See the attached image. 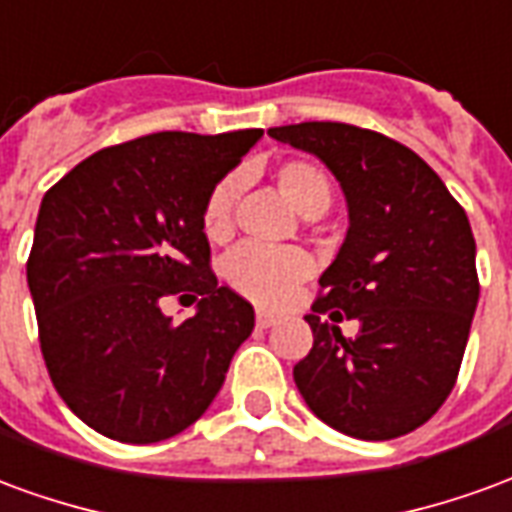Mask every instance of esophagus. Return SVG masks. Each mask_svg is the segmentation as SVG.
<instances>
[{"label":"esophagus","instance_id":"esophagus-1","mask_svg":"<svg viewBox=\"0 0 512 512\" xmlns=\"http://www.w3.org/2000/svg\"><path fill=\"white\" fill-rule=\"evenodd\" d=\"M255 321L260 329H268V326H274V323L279 321V315H274V312H268V310H257Z\"/></svg>","mask_w":512,"mask_h":512}]
</instances>
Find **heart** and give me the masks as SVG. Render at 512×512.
I'll use <instances>...</instances> for the list:
<instances>
[{
    "label": "heart",
    "mask_w": 512,
    "mask_h": 512,
    "mask_svg": "<svg viewBox=\"0 0 512 512\" xmlns=\"http://www.w3.org/2000/svg\"><path fill=\"white\" fill-rule=\"evenodd\" d=\"M274 183L285 200L304 216H318L332 202V180L307 158H285L274 167ZM235 180L224 178L211 189L202 205V233L211 241H224L233 233ZM312 274V260L301 249H268V246L241 244L224 260V277L235 293L255 304L277 307L293 296L304 279Z\"/></svg>",
    "instance_id": "obj_1"
}]
</instances>
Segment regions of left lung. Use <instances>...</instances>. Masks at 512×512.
Wrapping results in <instances>:
<instances>
[{"instance_id": "8db88e82", "label": "left lung", "mask_w": 512, "mask_h": 512, "mask_svg": "<svg viewBox=\"0 0 512 512\" xmlns=\"http://www.w3.org/2000/svg\"><path fill=\"white\" fill-rule=\"evenodd\" d=\"M268 134L315 153L348 200V235L304 318L310 354L293 378L312 414L365 441L425 425L458 381L480 299L474 235L461 202L422 158L348 123ZM356 320V338L337 322Z\"/></svg>"}]
</instances>
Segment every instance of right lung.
<instances>
[{
    "label": "right lung",
    "instance_id": "1",
    "mask_svg": "<svg viewBox=\"0 0 512 512\" xmlns=\"http://www.w3.org/2000/svg\"><path fill=\"white\" fill-rule=\"evenodd\" d=\"M260 128L161 131L98 150L40 202L27 282L51 384L109 439L153 444L194 425L222 389L255 310L216 282L205 197ZM167 298L198 301L175 324Z\"/></svg>",
    "mask_w": 512,
    "mask_h": 512
}]
</instances>
